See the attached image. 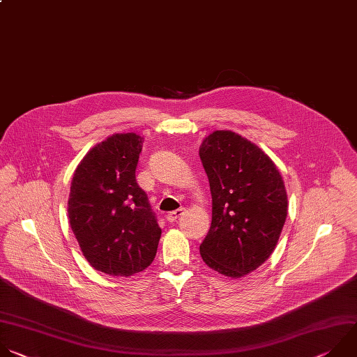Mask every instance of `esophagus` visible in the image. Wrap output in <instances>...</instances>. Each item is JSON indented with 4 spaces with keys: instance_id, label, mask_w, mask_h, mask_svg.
Here are the masks:
<instances>
[{
    "instance_id": "obj_1",
    "label": "esophagus",
    "mask_w": 357,
    "mask_h": 357,
    "mask_svg": "<svg viewBox=\"0 0 357 357\" xmlns=\"http://www.w3.org/2000/svg\"><path fill=\"white\" fill-rule=\"evenodd\" d=\"M184 213V208H180V209H176V211H172V212H169L167 215H166V220L169 221V222H176L177 221V218H180L181 215Z\"/></svg>"
}]
</instances>
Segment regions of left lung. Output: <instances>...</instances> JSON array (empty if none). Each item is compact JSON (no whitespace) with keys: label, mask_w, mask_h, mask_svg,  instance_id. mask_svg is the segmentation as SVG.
I'll return each instance as SVG.
<instances>
[{"label":"left lung","mask_w":357,"mask_h":357,"mask_svg":"<svg viewBox=\"0 0 357 357\" xmlns=\"http://www.w3.org/2000/svg\"><path fill=\"white\" fill-rule=\"evenodd\" d=\"M212 197L211 228L199 245L208 267L239 278L273 253L287 218V192L273 160L246 137L215 130L199 146Z\"/></svg>","instance_id":"1"}]
</instances>
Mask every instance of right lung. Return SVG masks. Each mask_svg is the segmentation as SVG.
<instances>
[{"instance_id": "right-lung-1", "label": "right lung", "mask_w": 357, "mask_h": 357, "mask_svg": "<svg viewBox=\"0 0 357 357\" xmlns=\"http://www.w3.org/2000/svg\"><path fill=\"white\" fill-rule=\"evenodd\" d=\"M144 137L115 133L77 166L68 221L84 257L98 271L128 277L153 261L162 229L135 177Z\"/></svg>"}]
</instances>
